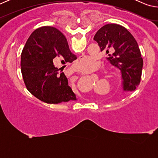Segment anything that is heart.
Segmentation results:
<instances>
[{
    "label": "heart",
    "mask_w": 158,
    "mask_h": 158,
    "mask_svg": "<svg viewBox=\"0 0 158 158\" xmlns=\"http://www.w3.org/2000/svg\"><path fill=\"white\" fill-rule=\"evenodd\" d=\"M98 61L93 56H84L74 64V69L81 73H88L98 67Z\"/></svg>",
    "instance_id": "obj_1"
}]
</instances>
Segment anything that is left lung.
Here are the masks:
<instances>
[{
  "label": "left lung",
  "mask_w": 158,
  "mask_h": 158,
  "mask_svg": "<svg viewBox=\"0 0 158 158\" xmlns=\"http://www.w3.org/2000/svg\"><path fill=\"white\" fill-rule=\"evenodd\" d=\"M101 52L105 51L112 65L121 70L124 91H134L139 85L143 59L137 41L123 26L109 23L99 29L94 36ZM113 49L114 53L110 51Z\"/></svg>",
  "instance_id": "1"
}]
</instances>
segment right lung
<instances>
[{"label":"right lung","instance_id":"1","mask_svg":"<svg viewBox=\"0 0 158 158\" xmlns=\"http://www.w3.org/2000/svg\"><path fill=\"white\" fill-rule=\"evenodd\" d=\"M62 58L64 64L72 63L77 56L69 49L64 35L57 28L43 26L28 37L21 56V74L26 89L35 97L48 104L76 100L63 73L53 63Z\"/></svg>","mask_w":158,"mask_h":158}]
</instances>
